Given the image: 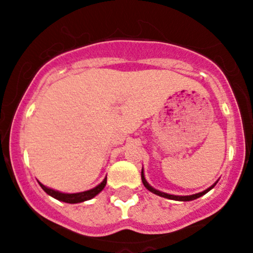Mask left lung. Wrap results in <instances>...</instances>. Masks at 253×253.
Segmentation results:
<instances>
[{
    "mask_svg": "<svg viewBox=\"0 0 253 253\" xmlns=\"http://www.w3.org/2000/svg\"><path fill=\"white\" fill-rule=\"evenodd\" d=\"M141 178H142L143 186H145V187L147 188L148 191H151V192H153V193H155V195L161 196V197L169 198V200H174V201H192V200H196V198H198V197H201V196H204L205 193H207L210 190H211V188L214 187V185H213V186H212V187H210V188H207V190H205L204 192L196 193V195H191V196H174V195H169V193L161 192V191H157V190H155V188H153V187H151V186L147 183V181L145 180V176H143V171L141 172Z\"/></svg>",
    "mask_w": 253,
    "mask_h": 253,
    "instance_id": "left-lung-1",
    "label": "left lung"
}]
</instances>
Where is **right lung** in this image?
I'll return each instance as SVG.
<instances>
[{
	"mask_svg": "<svg viewBox=\"0 0 253 253\" xmlns=\"http://www.w3.org/2000/svg\"><path fill=\"white\" fill-rule=\"evenodd\" d=\"M106 182H107V178H105L100 185L96 186V187L92 188V190L84 191V192H80V193H62V192H58V191L51 190V188L46 187V186H43L42 183H40V186H41L42 190H43L44 192L48 193L49 196H52V197L58 200V201L67 202V204H79V202H84V201H87V200H91V198H93L94 196L98 195V193L105 188Z\"/></svg>",
	"mask_w": 253,
	"mask_h": 253,
	"instance_id": "right-lung-1",
	"label": "right lung"
}]
</instances>
